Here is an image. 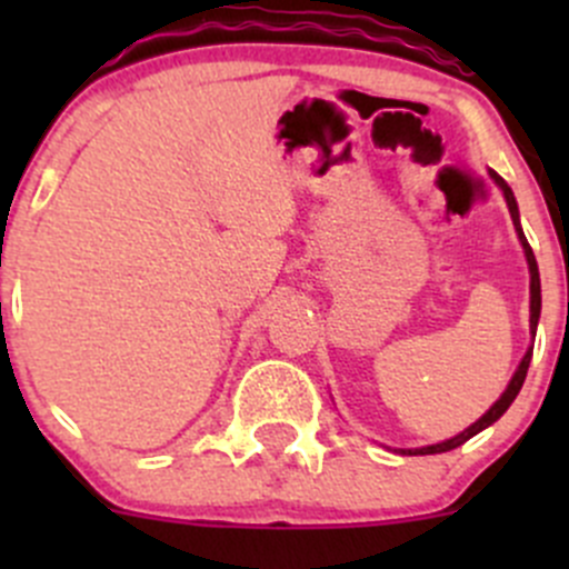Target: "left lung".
I'll return each instance as SVG.
<instances>
[{"label": "left lung", "instance_id": "obj_1", "mask_svg": "<svg viewBox=\"0 0 569 569\" xmlns=\"http://www.w3.org/2000/svg\"><path fill=\"white\" fill-rule=\"evenodd\" d=\"M490 178H492V181L498 183V187H501L503 198H507L509 214H512V222H515V231H518V237H520V244H523V252H526V261H529V274H531V336H533V332H537L539 311H542V295H539V269H537V258H533V252H531V248H529V242H526V237H523V228H520L518 200H515L512 189H509V183L503 181L501 176H498V173H492V170H490ZM531 349H533V347H531ZM531 349H529V352L523 355V360H520L518 371H515V377H512V380H509L507 391L501 393V399H498L496 405H492L490 410H487L485 416L479 418V421H476V423H470V427L465 429V432L455 435V438H451V440H443V443H435V446H421V449H401V455H443V451H451V449H457V446H462L465 440H470V438H473V435H479L481 429H487V427H490V423H496L498 418H501L503 412L509 410V405H512V401H515V396L520 393V388H523V380H526V375H529V363H531Z\"/></svg>", "mask_w": 569, "mask_h": 569}]
</instances>
